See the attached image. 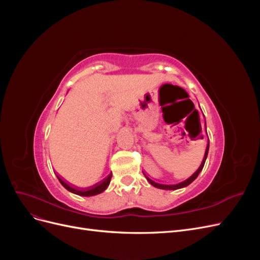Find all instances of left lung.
Here are the masks:
<instances>
[{
	"instance_id": "obj_1",
	"label": "left lung",
	"mask_w": 260,
	"mask_h": 260,
	"mask_svg": "<svg viewBox=\"0 0 260 260\" xmlns=\"http://www.w3.org/2000/svg\"><path fill=\"white\" fill-rule=\"evenodd\" d=\"M206 133H207V131H206ZM194 137H199L200 139H203V138H204V136L202 135V129H201V128H199L198 132L194 133ZM208 149H209V141H208V144H207V147H206V152H205V155H204V158H203V161H202V164H201V166L199 167V169L196 170L191 177H188L186 180L182 181V182H179V183H162V182H157V181H154L153 179L147 177V176L144 174V172H143V175L145 176V178L147 179L148 182L151 183L152 185H154L155 187L162 188V190H177V188L184 187V186L188 185L190 183H192L193 181H194L196 178H198V176L200 175V172L202 171V169H203V167H204V165H205V161H206V158H207V155H208Z\"/></svg>"
}]
</instances>
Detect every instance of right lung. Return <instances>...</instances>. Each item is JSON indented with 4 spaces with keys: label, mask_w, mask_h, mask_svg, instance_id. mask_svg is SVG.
Returning a JSON list of instances; mask_svg holds the SVG:
<instances>
[{
    "label": "right lung",
    "mask_w": 260,
    "mask_h": 260,
    "mask_svg": "<svg viewBox=\"0 0 260 260\" xmlns=\"http://www.w3.org/2000/svg\"><path fill=\"white\" fill-rule=\"evenodd\" d=\"M57 178L59 180V182L61 183V185L64 186L65 188H67L68 191L73 192L75 194H78V195H81V196H93V195L102 193L108 186L109 182H111V179H112V174L108 175L103 180L99 181V182L94 183L90 186H86V187H77V186H74V185H70V184H67L65 181H62L58 176H57Z\"/></svg>",
    "instance_id": "right-lung-1"
}]
</instances>
